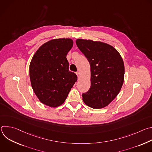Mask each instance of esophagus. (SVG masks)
<instances>
[{
	"instance_id": "obj_1",
	"label": "esophagus",
	"mask_w": 152,
	"mask_h": 152,
	"mask_svg": "<svg viewBox=\"0 0 152 152\" xmlns=\"http://www.w3.org/2000/svg\"><path fill=\"white\" fill-rule=\"evenodd\" d=\"M76 75H77V77H78V78H79V77H80V73H79V72H76Z\"/></svg>"
}]
</instances>
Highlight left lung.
Here are the masks:
<instances>
[{"label":"left lung","mask_w":152,"mask_h":152,"mask_svg":"<svg viewBox=\"0 0 152 152\" xmlns=\"http://www.w3.org/2000/svg\"><path fill=\"white\" fill-rule=\"evenodd\" d=\"M76 45L90 64L91 86L82 94L83 102L94 109L109 104L118 94L124 82V65L113 46L101 41L77 39Z\"/></svg>","instance_id":"left-lung-1"}]
</instances>
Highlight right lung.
Segmentation results:
<instances>
[{
    "label": "right lung",
    "instance_id": "add662e5",
    "mask_svg": "<svg viewBox=\"0 0 152 152\" xmlns=\"http://www.w3.org/2000/svg\"><path fill=\"white\" fill-rule=\"evenodd\" d=\"M73 45L71 38L53 39L34 55L29 65L31 83L42 103L52 107L61 105L77 81L76 74L69 71L66 58Z\"/></svg>",
    "mask_w": 152,
    "mask_h": 152
}]
</instances>
